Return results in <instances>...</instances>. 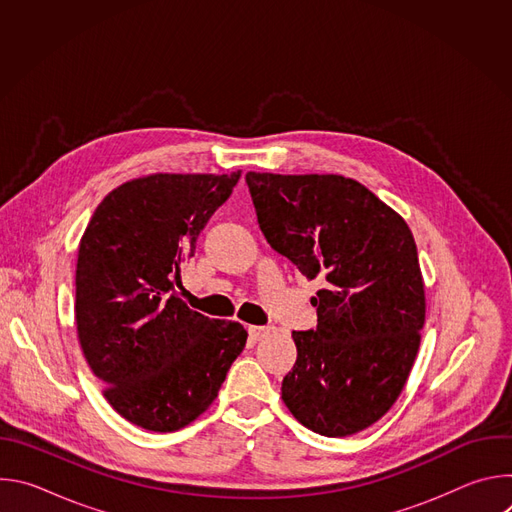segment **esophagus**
<instances>
[{"mask_svg": "<svg viewBox=\"0 0 512 512\" xmlns=\"http://www.w3.org/2000/svg\"><path fill=\"white\" fill-rule=\"evenodd\" d=\"M275 330L271 328V326H249V336H251V340H263V338H267V336H271Z\"/></svg>", "mask_w": 512, "mask_h": 512, "instance_id": "esophagus-1", "label": "esophagus"}]
</instances>
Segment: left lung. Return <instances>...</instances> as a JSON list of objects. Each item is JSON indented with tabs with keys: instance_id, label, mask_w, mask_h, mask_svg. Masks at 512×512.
Returning <instances> with one entry per match:
<instances>
[{
	"instance_id": "left-lung-1",
	"label": "left lung",
	"mask_w": 512,
	"mask_h": 512,
	"mask_svg": "<svg viewBox=\"0 0 512 512\" xmlns=\"http://www.w3.org/2000/svg\"><path fill=\"white\" fill-rule=\"evenodd\" d=\"M267 243L308 279L316 330L291 332L298 360L281 399L302 425L344 437L379 421L401 395L425 322L413 235L369 188L338 174L245 176Z\"/></svg>"
}]
</instances>
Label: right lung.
<instances>
[{
    "mask_svg": "<svg viewBox=\"0 0 512 512\" xmlns=\"http://www.w3.org/2000/svg\"><path fill=\"white\" fill-rule=\"evenodd\" d=\"M233 174H150L111 190L79 245L75 320L109 405L148 431H178L216 399L247 330L190 310L174 289Z\"/></svg>",
    "mask_w": 512,
    "mask_h": 512,
    "instance_id": "right-lung-1",
    "label": "right lung"
}]
</instances>
